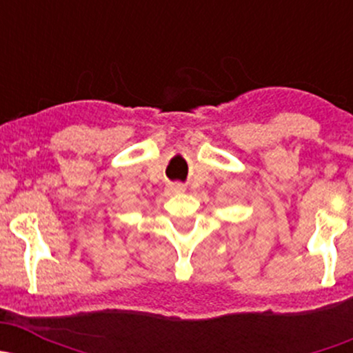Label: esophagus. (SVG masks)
I'll list each match as a JSON object with an SVG mask.
<instances>
[{
  "mask_svg": "<svg viewBox=\"0 0 353 353\" xmlns=\"http://www.w3.org/2000/svg\"><path fill=\"white\" fill-rule=\"evenodd\" d=\"M169 190H171L172 194H181V192H184L185 188L182 184H171L169 185Z\"/></svg>",
  "mask_w": 353,
  "mask_h": 353,
  "instance_id": "obj_1",
  "label": "esophagus"
}]
</instances>
